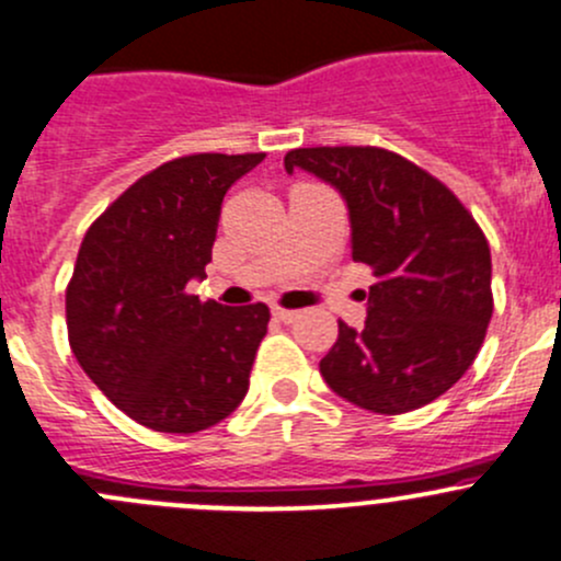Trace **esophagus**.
<instances>
[{"instance_id": "1", "label": "esophagus", "mask_w": 561, "mask_h": 561, "mask_svg": "<svg viewBox=\"0 0 561 561\" xmlns=\"http://www.w3.org/2000/svg\"><path fill=\"white\" fill-rule=\"evenodd\" d=\"M271 312H274L276 320H282V322H296V320H298V312H293V309L274 307V309H271Z\"/></svg>"}]
</instances>
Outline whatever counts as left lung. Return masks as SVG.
Listing matches in <instances>:
<instances>
[{"label":"left lung","instance_id":"obj_1","mask_svg":"<svg viewBox=\"0 0 561 561\" xmlns=\"http://www.w3.org/2000/svg\"><path fill=\"white\" fill-rule=\"evenodd\" d=\"M314 173L342 192L353 260L377 276L366 325L339 320L320 375L360 410L401 415L454 388L485 339L491 249L454 192L415 162L377 146H314L285 171Z\"/></svg>","mask_w":561,"mask_h":561}]
</instances>
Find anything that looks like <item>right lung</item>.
<instances>
[{
    "label": "right lung",
    "mask_w": 561,
    "mask_h": 561,
    "mask_svg": "<svg viewBox=\"0 0 561 561\" xmlns=\"http://www.w3.org/2000/svg\"><path fill=\"white\" fill-rule=\"evenodd\" d=\"M263 160L175 157L127 186L83 236L65 298L72 355L140 426L195 434L247 396L268 307L201 301L186 285L211 263L225 192Z\"/></svg>",
    "instance_id": "obj_1"
}]
</instances>
